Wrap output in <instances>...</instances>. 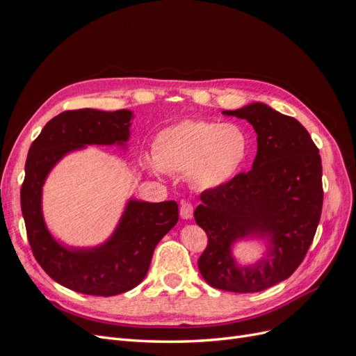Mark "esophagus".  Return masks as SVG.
Listing matches in <instances>:
<instances>
[{
    "label": "esophagus",
    "mask_w": 356,
    "mask_h": 356,
    "mask_svg": "<svg viewBox=\"0 0 356 356\" xmlns=\"http://www.w3.org/2000/svg\"><path fill=\"white\" fill-rule=\"evenodd\" d=\"M179 215H181V218L190 220L193 217V204L190 202H181Z\"/></svg>",
    "instance_id": "esophagus-1"
}]
</instances>
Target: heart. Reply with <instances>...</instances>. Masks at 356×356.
Wrapping results in <instances>:
<instances>
[{
	"mask_svg": "<svg viewBox=\"0 0 356 356\" xmlns=\"http://www.w3.org/2000/svg\"><path fill=\"white\" fill-rule=\"evenodd\" d=\"M246 134L234 123L182 120L154 138L153 157L144 166L154 175L187 174L200 190L218 188L236 175L248 156Z\"/></svg>",
	"mask_w": 356,
	"mask_h": 356,
	"instance_id": "heart-1",
	"label": "heart"
}]
</instances>
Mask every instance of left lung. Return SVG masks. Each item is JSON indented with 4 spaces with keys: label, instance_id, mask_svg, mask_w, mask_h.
Segmentation results:
<instances>
[{
    "label": "left lung",
    "instance_id": "obj_1",
    "mask_svg": "<svg viewBox=\"0 0 356 356\" xmlns=\"http://www.w3.org/2000/svg\"><path fill=\"white\" fill-rule=\"evenodd\" d=\"M222 114L252 124L257 156L251 170L200 195L195 220L208 246L197 266L213 288L258 293L293 275L314 241L324 200L321 156L303 124L266 104ZM245 238L266 240V252L239 266L232 245Z\"/></svg>",
    "mask_w": 356,
    "mask_h": 356
}]
</instances>
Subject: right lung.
Instances as JSON below:
<instances>
[{"instance_id": "right-lung-1", "label": "right lung", "mask_w": 356, "mask_h": 356, "mask_svg": "<svg viewBox=\"0 0 356 356\" xmlns=\"http://www.w3.org/2000/svg\"><path fill=\"white\" fill-rule=\"evenodd\" d=\"M134 113L92 108L63 111L42 127L32 143L20 188L32 254L53 281L75 293L111 297L143 282L154 248L178 222V203L129 199L113 234L92 248L67 246L49 232L42 215V186L67 154L88 145L126 148Z\"/></svg>"}]
</instances>
